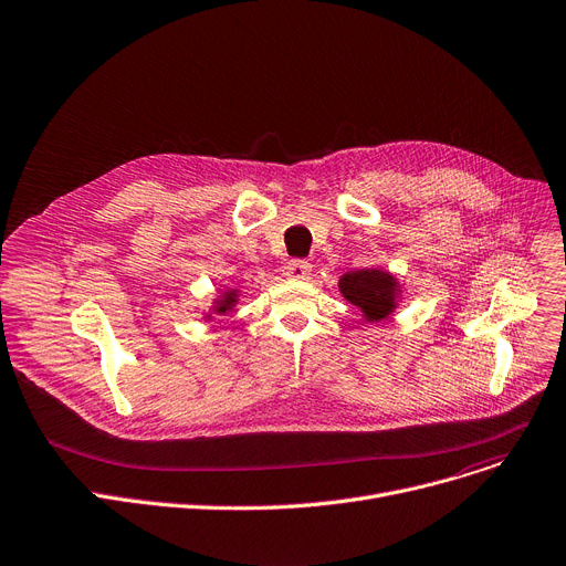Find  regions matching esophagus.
Returning a JSON list of instances; mask_svg holds the SVG:
<instances>
[{"mask_svg":"<svg viewBox=\"0 0 566 566\" xmlns=\"http://www.w3.org/2000/svg\"><path fill=\"white\" fill-rule=\"evenodd\" d=\"M312 275V263L303 259H293L286 263V277L291 280H310Z\"/></svg>","mask_w":566,"mask_h":566,"instance_id":"1","label":"esophagus"}]
</instances>
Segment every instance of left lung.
Here are the masks:
<instances>
[{
    "mask_svg": "<svg viewBox=\"0 0 566 566\" xmlns=\"http://www.w3.org/2000/svg\"><path fill=\"white\" fill-rule=\"evenodd\" d=\"M338 291L355 305L364 321L380 323L394 314L400 300L398 280L382 269H359L342 275Z\"/></svg>",
    "mask_w": 566,
    "mask_h": 566,
    "instance_id": "obj_1",
    "label": "left lung"
}]
</instances>
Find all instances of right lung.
<instances>
[{
  "instance_id": "add662e5",
  "label": "right lung",
  "mask_w": 566,
  "mask_h": 566,
  "mask_svg": "<svg viewBox=\"0 0 566 566\" xmlns=\"http://www.w3.org/2000/svg\"><path fill=\"white\" fill-rule=\"evenodd\" d=\"M237 303H239V289H224V291H220V295L213 300L211 314H205V318L211 321L213 314L224 316V314L232 312V310L237 307Z\"/></svg>"
}]
</instances>
